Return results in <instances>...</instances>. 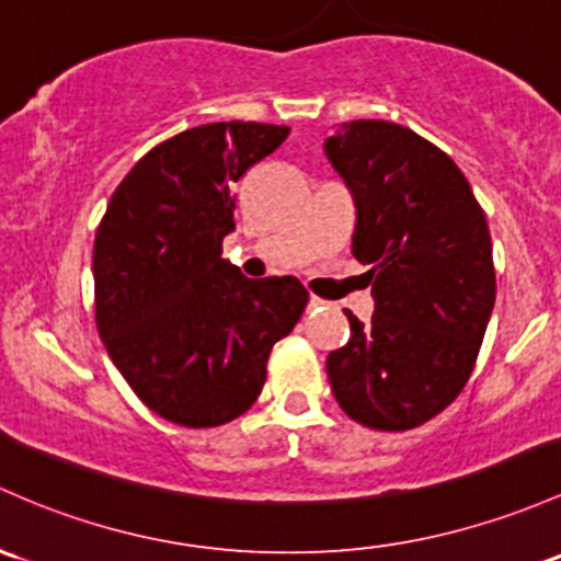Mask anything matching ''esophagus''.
Segmentation results:
<instances>
[{
	"label": "esophagus",
	"mask_w": 561,
	"mask_h": 561,
	"mask_svg": "<svg viewBox=\"0 0 561 561\" xmlns=\"http://www.w3.org/2000/svg\"><path fill=\"white\" fill-rule=\"evenodd\" d=\"M322 306H325V300L322 298H317V296L309 298V309H322Z\"/></svg>",
	"instance_id": "1"
}]
</instances>
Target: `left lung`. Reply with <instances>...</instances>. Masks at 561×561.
<instances>
[{
  "label": "left lung",
  "mask_w": 561,
  "mask_h": 561,
  "mask_svg": "<svg viewBox=\"0 0 561 561\" xmlns=\"http://www.w3.org/2000/svg\"><path fill=\"white\" fill-rule=\"evenodd\" d=\"M325 156L355 202L352 252L374 285V317L346 311L350 341L328 355L330 389L365 427H420L462 392L492 317L486 217L457 163L398 123H341Z\"/></svg>",
  "instance_id": "1"
}]
</instances>
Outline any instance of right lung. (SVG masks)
Wrapping results in <instances>:
<instances>
[{"mask_svg": "<svg viewBox=\"0 0 561 561\" xmlns=\"http://www.w3.org/2000/svg\"><path fill=\"white\" fill-rule=\"evenodd\" d=\"M287 134L231 121L161 141L117 185L96 231L99 335L141 403L182 427L244 414L271 346L309 300L296 276L247 279L222 261L236 228L233 182Z\"/></svg>", "mask_w": 561, "mask_h": 561, "instance_id": "obj_1", "label": "right lung"}]
</instances>
